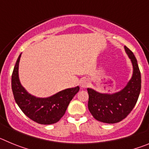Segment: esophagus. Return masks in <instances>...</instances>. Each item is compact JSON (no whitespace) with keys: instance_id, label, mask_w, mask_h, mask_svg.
Instances as JSON below:
<instances>
[{"instance_id":"obj_1","label":"esophagus","mask_w":149,"mask_h":149,"mask_svg":"<svg viewBox=\"0 0 149 149\" xmlns=\"http://www.w3.org/2000/svg\"><path fill=\"white\" fill-rule=\"evenodd\" d=\"M88 86V81L86 79H83L82 81H81V86L83 88H85Z\"/></svg>"}]
</instances>
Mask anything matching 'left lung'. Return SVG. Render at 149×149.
Here are the masks:
<instances>
[{"mask_svg": "<svg viewBox=\"0 0 149 149\" xmlns=\"http://www.w3.org/2000/svg\"><path fill=\"white\" fill-rule=\"evenodd\" d=\"M133 64V75L127 86L114 94H102L88 88V108L96 120L113 124L127 117L136 104L141 90V74L132 51L125 46Z\"/></svg>", "mask_w": 149, "mask_h": 149, "instance_id": "8db88e82", "label": "left lung"}]
</instances>
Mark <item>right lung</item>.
Listing matches in <instances>:
<instances>
[{
    "label": "right lung",
    "instance_id": "add662e5",
    "mask_svg": "<svg viewBox=\"0 0 149 149\" xmlns=\"http://www.w3.org/2000/svg\"><path fill=\"white\" fill-rule=\"evenodd\" d=\"M21 55L18 56L12 74V89L15 102L24 113L34 122L41 125L56 123L65 114L70 101L80 87L64 89L46 98L31 95L22 86L18 78Z\"/></svg>",
    "mask_w": 149,
    "mask_h": 149
}]
</instances>
